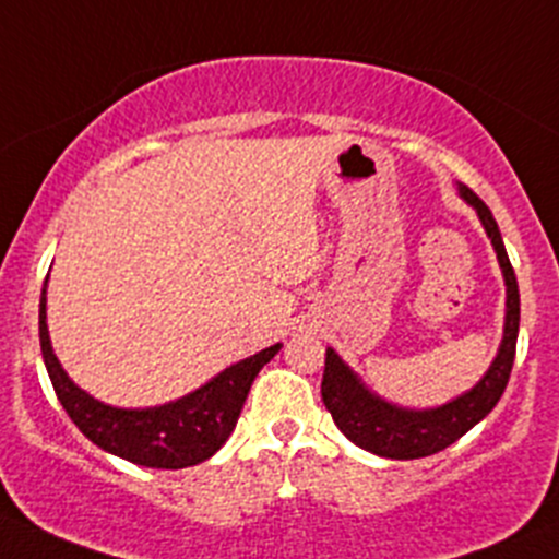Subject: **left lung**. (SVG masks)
<instances>
[{"label":"left lung","mask_w":559,"mask_h":559,"mask_svg":"<svg viewBox=\"0 0 559 559\" xmlns=\"http://www.w3.org/2000/svg\"><path fill=\"white\" fill-rule=\"evenodd\" d=\"M456 191L476 211L484 233L492 240L506 281L503 341H500L487 373L449 403L436 405V408H405V405L389 403L381 394H376L343 362L335 348H326L321 400L332 414V421L348 441L357 443L365 452L386 456V460H419V456L443 452L454 441H460L498 405L506 384H509L511 368H514L516 335H520V286H516L514 267L509 262L492 211L467 186L456 183Z\"/></svg>","instance_id":"left-lung-1"}]
</instances>
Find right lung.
<instances>
[{
    "instance_id": "obj_1",
    "label": "right lung",
    "mask_w": 559,
    "mask_h": 559,
    "mask_svg": "<svg viewBox=\"0 0 559 559\" xmlns=\"http://www.w3.org/2000/svg\"><path fill=\"white\" fill-rule=\"evenodd\" d=\"M45 292H48V278L39 295V346L56 397L88 441L134 465L178 471L216 454L233 436L257 373L281 352V343L262 348L253 357L229 365L207 384L165 405L118 408L78 386L61 368L50 346Z\"/></svg>"
}]
</instances>
